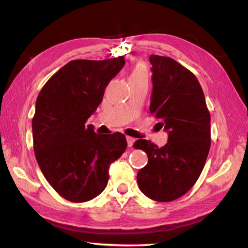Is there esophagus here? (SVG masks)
Returning a JSON list of instances; mask_svg holds the SVG:
<instances>
[{
	"label": "esophagus",
	"mask_w": 248,
	"mask_h": 248,
	"mask_svg": "<svg viewBox=\"0 0 248 248\" xmlns=\"http://www.w3.org/2000/svg\"><path fill=\"white\" fill-rule=\"evenodd\" d=\"M134 141H136V139H134V138H132V137H127V142H128V146H129V148H131V146L133 145Z\"/></svg>",
	"instance_id": "34e87169"
}]
</instances>
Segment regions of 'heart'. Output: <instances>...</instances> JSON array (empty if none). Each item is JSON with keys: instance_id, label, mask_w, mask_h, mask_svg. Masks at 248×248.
<instances>
[{"instance_id": "1", "label": "heart", "mask_w": 248, "mask_h": 248, "mask_svg": "<svg viewBox=\"0 0 248 248\" xmlns=\"http://www.w3.org/2000/svg\"><path fill=\"white\" fill-rule=\"evenodd\" d=\"M142 78H148V70L144 65L137 64L132 69L131 73H130L129 79H142Z\"/></svg>"}]
</instances>
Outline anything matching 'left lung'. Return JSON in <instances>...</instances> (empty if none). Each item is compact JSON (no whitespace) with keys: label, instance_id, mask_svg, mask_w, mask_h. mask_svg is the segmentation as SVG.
<instances>
[{"label":"left lung","instance_id":"1","mask_svg":"<svg viewBox=\"0 0 248 248\" xmlns=\"http://www.w3.org/2000/svg\"><path fill=\"white\" fill-rule=\"evenodd\" d=\"M150 63V111L169 132V140L162 148L149 140L134 142V149L144 151L149 158L137 180L150 199L169 202L189 191L199 178L211 144V119L194 73L169 57L152 54Z\"/></svg>","mask_w":248,"mask_h":248}]
</instances>
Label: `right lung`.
<instances>
[{
    "mask_svg": "<svg viewBox=\"0 0 248 248\" xmlns=\"http://www.w3.org/2000/svg\"><path fill=\"white\" fill-rule=\"evenodd\" d=\"M124 58L72 60L50 78L36 100L33 151L47 182L72 202L97 197L108 183L110 163L127 148L124 134L95 133L86 124L102 103Z\"/></svg>",
    "mask_w": 248,
    "mask_h": 248,
    "instance_id": "obj_1",
    "label": "right lung"
}]
</instances>
